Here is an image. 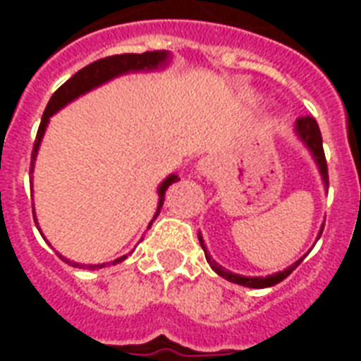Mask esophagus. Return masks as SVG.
I'll return each instance as SVG.
<instances>
[{"label":"esophagus","mask_w":361,"mask_h":361,"mask_svg":"<svg viewBox=\"0 0 361 361\" xmlns=\"http://www.w3.org/2000/svg\"><path fill=\"white\" fill-rule=\"evenodd\" d=\"M198 174L204 176V178H209V176H214L217 172V159L214 157H204L198 161L197 164Z\"/></svg>","instance_id":"obj_1"}]
</instances>
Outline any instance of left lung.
<instances>
[{
  "label": "left lung",
  "instance_id": "obj_1",
  "mask_svg": "<svg viewBox=\"0 0 361 361\" xmlns=\"http://www.w3.org/2000/svg\"><path fill=\"white\" fill-rule=\"evenodd\" d=\"M296 135L300 136V140H302L303 144L307 146L309 152H311L314 163H317V166H319L320 176H322L324 187H328L330 185V180H328V164H326L324 147H322V135H320L319 123H317V120H314L313 116H303V118H298ZM322 228H324V226H322ZM322 228H320L319 232V238L320 234H322ZM198 241H200V245H202L206 260H208V264L212 266V269H214L215 274L221 275V277H225V279L231 281V283H236V285H241V286H249V288H268V286L277 285V283H281L283 279H286V277H288V275H290L292 271L300 266V264H302L303 258H305L302 257L300 260H296V262L292 264V266H288L286 269L277 271V274L274 275H266V277H245V275L232 274V271H228V269H225L223 266H219V264L215 262L214 258L208 255V251H206V245H204V240L200 234H198Z\"/></svg>",
  "mask_w": 361,
  "mask_h": 361
}]
</instances>
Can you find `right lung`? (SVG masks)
Wrapping results in <instances>:
<instances>
[{
  "label": "right lung",
  "mask_w": 361,
  "mask_h": 361,
  "mask_svg": "<svg viewBox=\"0 0 361 361\" xmlns=\"http://www.w3.org/2000/svg\"><path fill=\"white\" fill-rule=\"evenodd\" d=\"M170 54L166 50H153V52H144V54H118V56H109V58L97 59V61H93V63L86 65L84 69H80L76 75H73L69 80L65 82L63 86L58 87V92L54 93L50 101L47 104V110H44V114H42L41 125H39V130H37V138L35 144H33V152H31V170L30 174L33 172V163H35L37 152H39V146H41L42 135H44V130H47L48 120H50V116H54L58 112L59 109H63L65 104L71 103V101H75L76 97H80L84 93H87L93 87L101 86L104 82L112 80L116 76L125 75V73H135V71H153L159 69V67H164V65L169 63ZM180 180L176 174H170L166 180L159 185V204H157V212H155V217L159 215L161 208H163L164 202V192L169 189L172 183ZM155 217L152 219V223L155 221ZM33 219H35V212H33ZM149 223V226H152ZM39 228V226H37ZM61 260H65L71 266H82L84 268V264H76L71 262L67 258H63L59 255ZM127 257H120L116 258L112 264H118L121 260H125ZM103 266H109V264H90L86 266L87 269H97L103 268Z\"/></svg>",
  "instance_id": "add662e5"
}]
</instances>
